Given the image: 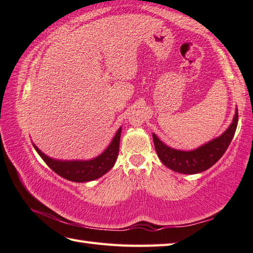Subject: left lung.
Instances as JSON below:
<instances>
[{
	"instance_id": "left-lung-1",
	"label": "left lung",
	"mask_w": 253,
	"mask_h": 253,
	"mask_svg": "<svg viewBox=\"0 0 253 253\" xmlns=\"http://www.w3.org/2000/svg\"><path fill=\"white\" fill-rule=\"evenodd\" d=\"M237 124H238V110H236L232 123L222 135L192 151L173 149L165 145L155 133H152L157 155L163 165L175 172L183 174H195L203 172L214 166L224 155L234 138Z\"/></svg>"
}]
</instances>
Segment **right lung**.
Wrapping results in <instances>:
<instances>
[{
  "label": "right lung",
  "instance_id": "obj_1",
  "mask_svg": "<svg viewBox=\"0 0 253 253\" xmlns=\"http://www.w3.org/2000/svg\"><path fill=\"white\" fill-rule=\"evenodd\" d=\"M122 128L117 130L114 136L112 142L110 143L104 152L100 156L94 158L92 160H74V161H61L56 160L42 153L38 148L33 145L35 150L42 157V159L46 162V165L57 174L72 182H88L96 180L98 177L105 174L115 165L118 151H120V140H121Z\"/></svg>",
  "mask_w": 253,
  "mask_h": 253
}]
</instances>
